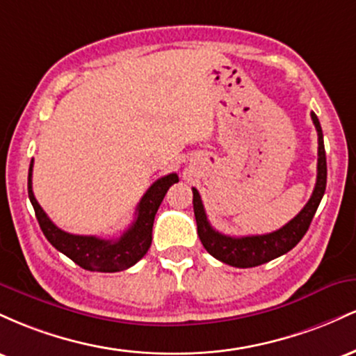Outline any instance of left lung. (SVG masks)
Instances as JSON below:
<instances>
[{"mask_svg": "<svg viewBox=\"0 0 356 356\" xmlns=\"http://www.w3.org/2000/svg\"><path fill=\"white\" fill-rule=\"evenodd\" d=\"M312 120L318 132L316 186H314L312 197L306 202L303 209L300 211V214L289 220L288 224H284L281 229L269 232V234L243 236V238L220 234L219 231H216L209 224L206 211H204L201 195H199L197 189L192 187V204H194L195 222H197V234L202 246L206 248V251L211 256L234 268H254L291 251L306 234L326 189L325 144H323L320 120L314 115V112H312Z\"/></svg>", "mask_w": 356, "mask_h": 356, "instance_id": "left-lung-1", "label": "left lung"}]
</instances>
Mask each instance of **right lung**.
<instances>
[{
  "label": "right lung",
  "mask_w": 356,
  "mask_h": 356,
  "mask_svg": "<svg viewBox=\"0 0 356 356\" xmlns=\"http://www.w3.org/2000/svg\"><path fill=\"white\" fill-rule=\"evenodd\" d=\"M31 174H33V161L28 170V197L33 204L36 219L44 238L50 241L53 248L70 257L80 268L99 273L124 271L145 256L152 243V226L159 206L164 201L169 187L179 182L177 174H169L157 179L138 202L136 219L130 224L129 229L118 239H100L97 236L70 234L56 227L35 199Z\"/></svg>",
  "instance_id": "1"
}]
</instances>
